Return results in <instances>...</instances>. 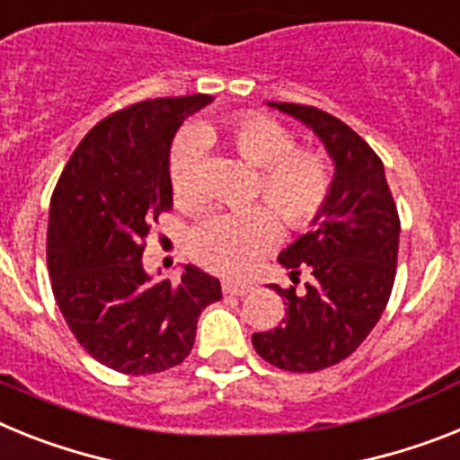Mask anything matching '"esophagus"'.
Returning a JSON list of instances; mask_svg holds the SVG:
<instances>
[{
  "label": "esophagus",
  "mask_w": 460,
  "mask_h": 460,
  "mask_svg": "<svg viewBox=\"0 0 460 460\" xmlns=\"http://www.w3.org/2000/svg\"><path fill=\"white\" fill-rule=\"evenodd\" d=\"M222 289H224V295L245 296L248 292H252V285H250V283H234V280H224Z\"/></svg>",
  "instance_id": "1"
}]
</instances>
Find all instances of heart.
<instances>
[{
    "mask_svg": "<svg viewBox=\"0 0 460 460\" xmlns=\"http://www.w3.org/2000/svg\"><path fill=\"white\" fill-rule=\"evenodd\" d=\"M219 135L245 164L260 171L254 196H261L289 229H306L318 219L332 191L330 161L315 149H299L295 135L264 114H241L224 123L222 133L206 123L177 137L168 171L180 203L199 206L203 200L200 158L206 145L217 142ZM278 217L264 206L210 215L189 234V252L208 271L243 276L276 243L280 234Z\"/></svg>",
    "mask_w": 460,
    "mask_h": 460,
    "instance_id": "obj_1",
    "label": "heart"
}]
</instances>
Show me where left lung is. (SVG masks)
Instances as JSON below:
<instances>
[{
	"label": "left lung",
	"instance_id": "8db88e82",
	"mask_svg": "<svg viewBox=\"0 0 460 460\" xmlns=\"http://www.w3.org/2000/svg\"><path fill=\"white\" fill-rule=\"evenodd\" d=\"M318 135L334 164L332 191L314 229L289 243L278 264L311 271L302 292L273 285L285 299L283 325L252 334L254 350L288 372H318L349 358L384 314L395 280L400 219L381 158L327 111L266 102Z\"/></svg>",
	"mask_w": 460,
	"mask_h": 460
}]
</instances>
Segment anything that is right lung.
Listing matches in <instances>:
<instances>
[{"label":"right lung","mask_w":460,"mask_h":460,"mask_svg":"<svg viewBox=\"0 0 460 460\" xmlns=\"http://www.w3.org/2000/svg\"><path fill=\"white\" fill-rule=\"evenodd\" d=\"M210 95L156 98L117 111L81 140L49 210L46 260L58 308L105 367L156 374L191 353L200 311L222 299L217 278L184 264L180 283H154L145 238L172 208L171 146Z\"/></svg>","instance_id":"right-lung-1"}]
</instances>
